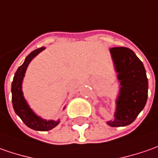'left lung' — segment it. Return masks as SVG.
Segmentation results:
<instances>
[{
	"label": "left lung",
	"mask_w": 158,
	"mask_h": 158,
	"mask_svg": "<svg viewBox=\"0 0 158 158\" xmlns=\"http://www.w3.org/2000/svg\"><path fill=\"white\" fill-rule=\"evenodd\" d=\"M112 60L120 82L114 119L106 122L111 127H125L133 123L144 108L148 98V79L143 62L126 47L110 49Z\"/></svg>",
	"instance_id": "1"
}]
</instances>
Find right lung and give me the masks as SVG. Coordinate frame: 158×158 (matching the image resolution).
<instances>
[{
  "label": "right lung",
  "instance_id": "1",
  "mask_svg": "<svg viewBox=\"0 0 158 158\" xmlns=\"http://www.w3.org/2000/svg\"><path fill=\"white\" fill-rule=\"evenodd\" d=\"M45 49V47L38 48L26 57L23 64L18 67L17 71L15 72L13 79V82L11 85V93H12V104L15 112V114L22 119V121L25 123L26 126L32 128L34 130L38 131H48L57 125L59 124L60 120L54 121V120H45L43 119L37 114H35L28 102L25 100L23 93V81L25 76V73L28 65L30 64L31 60L37 56L41 52ZM65 107H64V109Z\"/></svg>",
  "mask_w": 158,
  "mask_h": 158
}]
</instances>
